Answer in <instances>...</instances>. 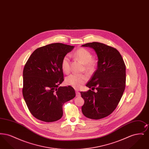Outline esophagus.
<instances>
[{
    "label": "esophagus",
    "mask_w": 149,
    "mask_h": 149,
    "mask_svg": "<svg viewBox=\"0 0 149 149\" xmlns=\"http://www.w3.org/2000/svg\"><path fill=\"white\" fill-rule=\"evenodd\" d=\"M81 95V94H80V92H79L78 91H76V96L77 97H80Z\"/></svg>",
    "instance_id": "obj_1"
}]
</instances>
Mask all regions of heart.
<instances>
[{"mask_svg": "<svg viewBox=\"0 0 149 149\" xmlns=\"http://www.w3.org/2000/svg\"><path fill=\"white\" fill-rule=\"evenodd\" d=\"M74 56L84 64V69L87 72H93L95 70L97 61L92 58V54L88 50L84 48H80L75 51ZM61 69L65 73H68L70 71V61L69 55H66L63 57L61 61ZM88 79V76L86 74H72L66 78L65 83L75 89H79L83 86Z\"/></svg>", "mask_w": 149, "mask_h": 149, "instance_id": "1", "label": "heart"}]
</instances>
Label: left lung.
Instances as JSON below:
<instances>
[{"instance_id":"left-lung-1","label":"left lung","mask_w":149,"mask_h":149,"mask_svg":"<svg viewBox=\"0 0 149 149\" xmlns=\"http://www.w3.org/2000/svg\"><path fill=\"white\" fill-rule=\"evenodd\" d=\"M81 46L92 48L98 58L97 69L86 85L97 92H80L84 99L81 111L87 118L99 120L112 113L120 101L126 86V66L119 51L111 46L96 42Z\"/></svg>"}]
</instances>
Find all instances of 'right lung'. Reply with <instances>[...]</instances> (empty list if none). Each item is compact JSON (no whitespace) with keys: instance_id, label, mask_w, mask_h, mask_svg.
Returning <instances> with one entry per match:
<instances>
[{"instance_id":"add662e5","label":"right lung","mask_w":149,"mask_h":149,"mask_svg":"<svg viewBox=\"0 0 149 149\" xmlns=\"http://www.w3.org/2000/svg\"><path fill=\"white\" fill-rule=\"evenodd\" d=\"M74 46L51 43L37 49L23 72V95L31 114L39 120H60L64 103L75 97L71 86H59L64 81L61 61Z\"/></svg>"}]
</instances>
